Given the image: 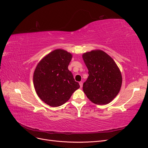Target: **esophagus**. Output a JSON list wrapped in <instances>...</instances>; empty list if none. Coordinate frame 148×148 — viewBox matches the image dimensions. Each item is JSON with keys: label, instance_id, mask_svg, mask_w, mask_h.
<instances>
[{"label": "esophagus", "instance_id": "obj_1", "mask_svg": "<svg viewBox=\"0 0 148 148\" xmlns=\"http://www.w3.org/2000/svg\"><path fill=\"white\" fill-rule=\"evenodd\" d=\"M79 85H80V87H81V88L82 87V85H83V82H79Z\"/></svg>", "mask_w": 148, "mask_h": 148}]
</instances>
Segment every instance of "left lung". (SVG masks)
Here are the masks:
<instances>
[{"mask_svg":"<svg viewBox=\"0 0 148 148\" xmlns=\"http://www.w3.org/2000/svg\"><path fill=\"white\" fill-rule=\"evenodd\" d=\"M88 70L83 90L92 102L110 103L119 93L122 83L120 71L115 61L102 50L84 53L82 56Z\"/></svg>","mask_w":148,"mask_h":148,"instance_id":"1","label":"left lung"}]
</instances>
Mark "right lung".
Returning <instances> with one entry per match:
<instances>
[{"label":"right lung","mask_w":148,"mask_h":148,"mask_svg":"<svg viewBox=\"0 0 148 148\" xmlns=\"http://www.w3.org/2000/svg\"><path fill=\"white\" fill-rule=\"evenodd\" d=\"M72 54L56 49L38 64L33 74V84L40 99L51 107L61 106L80 87L68 69Z\"/></svg>","instance_id":"right-lung-1"}]
</instances>
